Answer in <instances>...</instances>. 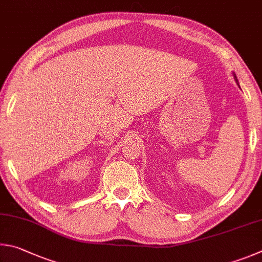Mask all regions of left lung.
<instances>
[{"label":"left lung","mask_w":262,"mask_h":262,"mask_svg":"<svg viewBox=\"0 0 262 262\" xmlns=\"http://www.w3.org/2000/svg\"><path fill=\"white\" fill-rule=\"evenodd\" d=\"M232 75H233V78H235V80H236V82H237V85H238V86H239V84H238V79H237V77H236V75H235V73H232Z\"/></svg>","instance_id":"1"}]
</instances>
